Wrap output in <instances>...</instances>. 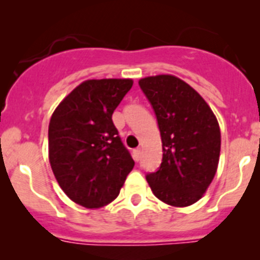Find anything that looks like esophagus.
<instances>
[{
  "label": "esophagus",
  "mask_w": 260,
  "mask_h": 260,
  "mask_svg": "<svg viewBox=\"0 0 260 260\" xmlns=\"http://www.w3.org/2000/svg\"><path fill=\"white\" fill-rule=\"evenodd\" d=\"M133 157H134L135 161H139L140 158V148H137L133 151Z\"/></svg>",
  "instance_id": "1"
}]
</instances>
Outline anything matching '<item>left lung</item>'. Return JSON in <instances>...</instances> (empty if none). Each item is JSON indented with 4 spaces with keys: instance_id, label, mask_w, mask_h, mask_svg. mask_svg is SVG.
<instances>
[{
    "instance_id": "1",
    "label": "left lung",
    "mask_w": 260,
    "mask_h": 260,
    "mask_svg": "<svg viewBox=\"0 0 260 260\" xmlns=\"http://www.w3.org/2000/svg\"><path fill=\"white\" fill-rule=\"evenodd\" d=\"M139 86L153 108L162 140V162L147 174V182L165 204L189 206L206 192L218 169V120L201 95L175 76L142 78Z\"/></svg>"
}]
</instances>
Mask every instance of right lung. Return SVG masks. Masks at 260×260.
Masks as SVG:
<instances>
[{"mask_svg": "<svg viewBox=\"0 0 260 260\" xmlns=\"http://www.w3.org/2000/svg\"><path fill=\"white\" fill-rule=\"evenodd\" d=\"M130 78L87 80L56 107L49 123V159L64 193L83 208H102L120 193L134 168L112 121L132 89Z\"/></svg>", "mask_w": 260, "mask_h": 260, "instance_id": "add662e5", "label": "right lung"}]
</instances>
